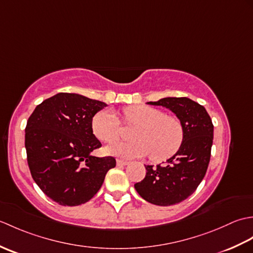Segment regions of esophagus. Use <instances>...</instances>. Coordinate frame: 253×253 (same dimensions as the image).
Masks as SVG:
<instances>
[{"mask_svg": "<svg viewBox=\"0 0 253 253\" xmlns=\"http://www.w3.org/2000/svg\"><path fill=\"white\" fill-rule=\"evenodd\" d=\"M116 164H117V166H126L128 164V162L124 160H116Z\"/></svg>", "mask_w": 253, "mask_h": 253, "instance_id": "1", "label": "esophagus"}]
</instances>
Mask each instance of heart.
Here are the masks:
<instances>
[{"label":"heart","instance_id":"obj_1","mask_svg":"<svg viewBox=\"0 0 253 253\" xmlns=\"http://www.w3.org/2000/svg\"><path fill=\"white\" fill-rule=\"evenodd\" d=\"M124 121L135 124L131 141L118 142L105 148L109 155L122 159L143 158L150 154L154 162H163L178 152L184 141V127L176 116L146 105H133L124 110ZM91 128L99 140L112 143L120 137V124L115 113L102 110L92 118Z\"/></svg>","mask_w":253,"mask_h":253}]
</instances>
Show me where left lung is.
I'll return each mask as SVG.
<instances>
[{
  "label": "left lung",
  "instance_id": "obj_1",
  "mask_svg": "<svg viewBox=\"0 0 253 253\" xmlns=\"http://www.w3.org/2000/svg\"><path fill=\"white\" fill-rule=\"evenodd\" d=\"M147 104L171 111L184 127V141L164 165H144L146 177L135 184L144 200L169 207L192 195L207 173L213 143V124L207 110L188 98H163Z\"/></svg>",
  "mask_w": 253,
  "mask_h": 253
}]
</instances>
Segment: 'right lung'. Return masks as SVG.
<instances>
[{
    "label": "right lung",
    "instance_id": "obj_1",
    "mask_svg": "<svg viewBox=\"0 0 253 253\" xmlns=\"http://www.w3.org/2000/svg\"><path fill=\"white\" fill-rule=\"evenodd\" d=\"M104 102L57 93L38 105L27 122L25 147L32 178L61 206L88 202L99 191L114 158L91 154L101 147L91 128Z\"/></svg>",
    "mask_w": 253,
    "mask_h": 253
}]
</instances>
